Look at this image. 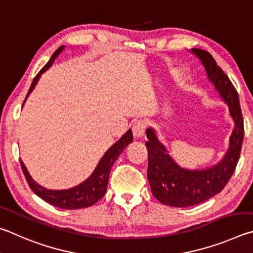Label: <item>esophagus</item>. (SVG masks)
<instances>
[{"label":"esophagus","instance_id":"1","mask_svg":"<svg viewBox=\"0 0 253 253\" xmlns=\"http://www.w3.org/2000/svg\"><path fill=\"white\" fill-rule=\"evenodd\" d=\"M145 126H147V123H145L144 120H135L133 126H132V131H133V135L135 138H142L145 131Z\"/></svg>","mask_w":253,"mask_h":253}]
</instances>
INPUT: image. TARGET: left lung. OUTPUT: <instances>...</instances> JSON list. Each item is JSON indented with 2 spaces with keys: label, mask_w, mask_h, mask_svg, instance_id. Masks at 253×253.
<instances>
[{
  "label": "left lung",
  "mask_w": 253,
  "mask_h": 253,
  "mask_svg": "<svg viewBox=\"0 0 253 253\" xmlns=\"http://www.w3.org/2000/svg\"><path fill=\"white\" fill-rule=\"evenodd\" d=\"M190 52L201 61L208 79L228 105L234 127L222 160L212 167L194 170L179 166L160 142L156 130L148 127L145 145L149 152L148 180L152 194L163 205L175 208L197 206L222 191L236 169L243 141V118L236 88L209 52L200 48H191Z\"/></svg>",
  "instance_id": "obj_1"
}]
</instances>
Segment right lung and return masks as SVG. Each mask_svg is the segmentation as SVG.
Here are the masks:
<instances>
[{
	"label": "right lung",
	"instance_id": "obj_1",
	"mask_svg": "<svg viewBox=\"0 0 253 253\" xmlns=\"http://www.w3.org/2000/svg\"><path fill=\"white\" fill-rule=\"evenodd\" d=\"M64 48L65 45H62L57 48V50L53 53L50 61L43 66V69L40 71L37 77L34 78L33 82L30 86V90L28 92V95H26L24 100V103L26 99H28V96L31 94V92L34 90V87L38 84L41 75L45 72L46 70L51 68L52 64L54 63L56 57L61 54ZM132 141H133V135H132L131 129H129L108 150V151L105 152L104 156L101 158V160L97 163V166L94 171L92 172V174L88 176L85 181H83L82 183H80L70 189L51 190L44 188L42 185H40L37 181L33 180L32 176L29 173L28 169H26L25 165L22 161L21 167L30 188L32 189V191L37 194V196L43 199L44 201L64 210L83 209V208L93 206L104 196L106 192V187H108L111 168L114 165V162L117 161L120 154L123 152V150L126 149L127 147V144H130Z\"/></svg>",
	"mask_w": 253,
	"mask_h": 253
}]
</instances>
